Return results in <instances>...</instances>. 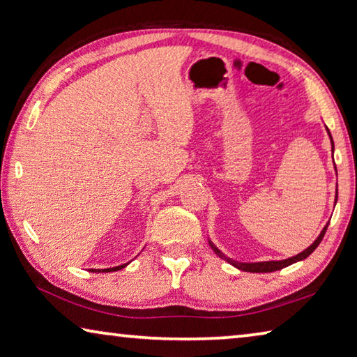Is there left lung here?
Wrapping results in <instances>:
<instances>
[{"label":"left lung","instance_id":"obj_1","mask_svg":"<svg viewBox=\"0 0 357 357\" xmlns=\"http://www.w3.org/2000/svg\"><path fill=\"white\" fill-rule=\"evenodd\" d=\"M326 130H328V134H329L331 144H332V153H334V142H332L331 132H329L328 128H326ZM335 203H337V193H335ZM328 225H329V223H328ZM328 225H326V227L321 229V233H319V236L315 239V243H313L310 247H307V249H305L304 252H301V253H298V255H294V257H291V258L280 259V261H259V263H241V261H234V259L228 258L227 255H223V253H222L219 249H217V247H215L213 243H211V241H209V245H211V249H213L222 259H225V261H228L229 264H233L234 268H238V269H241V271H245V273H274V271L283 269V268H287V266H289V264L298 263V261H301V259H305L307 257H309L310 253H312L313 250H315L317 247L319 245V243H321V241H323L326 229H328Z\"/></svg>","mask_w":357,"mask_h":357}]
</instances>
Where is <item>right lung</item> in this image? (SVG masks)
Listing matches in <instances>:
<instances>
[{"instance_id":"add662e5","label":"right lung","mask_w":357,"mask_h":357,"mask_svg":"<svg viewBox=\"0 0 357 357\" xmlns=\"http://www.w3.org/2000/svg\"><path fill=\"white\" fill-rule=\"evenodd\" d=\"M128 264L129 263L121 264V266H114V268H108V269H91V273H113V271H119V269L126 268V266H128Z\"/></svg>"}]
</instances>
